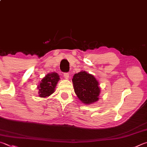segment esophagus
<instances>
[{
  "instance_id": "esophagus-1",
  "label": "esophagus",
  "mask_w": 147,
  "mask_h": 147,
  "mask_svg": "<svg viewBox=\"0 0 147 147\" xmlns=\"http://www.w3.org/2000/svg\"><path fill=\"white\" fill-rule=\"evenodd\" d=\"M63 75H64V77L65 78H69V74L68 73H65L64 74H63Z\"/></svg>"
}]
</instances>
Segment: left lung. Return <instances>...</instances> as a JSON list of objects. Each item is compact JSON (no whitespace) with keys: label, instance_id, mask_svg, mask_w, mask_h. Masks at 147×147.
Wrapping results in <instances>:
<instances>
[{"label":"left lung","instance_id":"1","mask_svg":"<svg viewBox=\"0 0 147 147\" xmlns=\"http://www.w3.org/2000/svg\"><path fill=\"white\" fill-rule=\"evenodd\" d=\"M72 80L75 94L83 103L90 104L98 100L99 84L92 74L81 71L74 74Z\"/></svg>","mask_w":147,"mask_h":147}]
</instances>
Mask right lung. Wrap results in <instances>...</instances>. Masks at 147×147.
<instances>
[{"label": "right lung", "mask_w": 147, "mask_h": 147, "mask_svg": "<svg viewBox=\"0 0 147 147\" xmlns=\"http://www.w3.org/2000/svg\"><path fill=\"white\" fill-rule=\"evenodd\" d=\"M59 76L56 73L48 74L42 80L38 87L39 96L42 98L49 96L54 92L55 88L59 80Z\"/></svg>", "instance_id": "obj_1"}]
</instances>
